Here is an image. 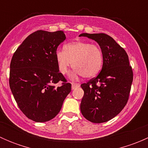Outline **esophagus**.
Segmentation results:
<instances>
[{"mask_svg": "<svg viewBox=\"0 0 148 148\" xmlns=\"http://www.w3.org/2000/svg\"><path fill=\"white\" fill-rule=\"evenodd\" d=\"M80 84H75V83H72L71 84V89H75L79 87Z\"/></svg>", "mask_w": 148, "mask_h": 148, "instance_id": "obj_1", "label": "esophagus"}]
</instances>
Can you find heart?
Masks as SVG:
<instances>
[{
	"label": "heart",
	"mask_w": 148,
	"mask_h": 148,
	"mask_svg": "<svg viewBox=\"0 0 148 148\" xmlns=\"http://www.w3.org/2000/svg\"><path fill=\"white\" fill-rule=\"evenodd\" d=\"M55 58L62 74H66L72 65L73 78L79 75L93 78L100 71L103 63L102 52L99 46L81 41L65 44L64 51L56 52Z\"/></svg>",
	"instance_id": "obj_1"
}]
</instances>
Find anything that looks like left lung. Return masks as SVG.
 Listing matches in <instances>:
<instances>
[{
    "instance_id": "8db88e82",
    "label": "left lung",
    "mask_w": 148,
    "mask_h": 148,
    "mask_svg": "<svg viewBox=\"0 0 148 148\" xmlns=\"http://www.w3.org/2000/svg\"><path fill=\"white\" fill-rule=\"evenodd\" d=\"M79 36L97 41L103 56L100 73L81 85L84 94L80 110L87 120L102 123L114 118L126 105L133 72L126 51L111 36L86 33Z\"/></svg>"
}]
</instances>
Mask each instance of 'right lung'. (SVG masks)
<instances>
[{"label": "right lung", "mask_w": 148, "mask_h": 148, "mask_svg": "<svg viewBox=\"0 0 148 148\" xmlns=\"http://www.w3.org/2000/svg\"><path fill=\"white\" fill-rule=\"evenodd\" d=\"M66 39L64 31L39 30L30 34L15 51L9 85L18 106L30 120L44 122L56 117L71 84L58 69L55 54ZM63 82L61 87L56 84Z\"/></svg>", "instance_id": "obj_1"}]
</instances>
